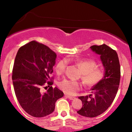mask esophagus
Instances as JSON below:
<instances>
[{
  "label": "esophagus",
  "mask_w": 132,
  "mask_h": 132,
  "mask_svg": "<svg viewBox=\"0 0 132 132\" xmlns=\"http://www.w3.org/2000/svg\"><path fill=\"white\" fill-rule=\"evenodd\" d=\"M65 96H66V97H68V99H70V100H74V99H75V97L70 96V95H65Z\"/></svg>",
  "instance_id": "esophagus-1"
}]
</instances>
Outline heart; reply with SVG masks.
Listing matches in <instances>:
<instances>
[{"label":"heart","mask_w":132,"mask_h":132,"mask_svg":"<svg viewBox=\"0 0 132 132\" xmlns=\"http://www.w3.org/2000/svg\"><path fill=\"white\" fill-rule=\"evenodd\" d=\"M76 63L82 71L81 78L87 86H96L104 79L105 73L102 69L97 67V64L94 60H79ZM66 65L67 61L66 60H61L57 63L55 68L57 75H62L64 72ZM58 86L62 90L69 95L75 94L81 87V82L79 81L67 79L60 81Z\"/></svg>","instance_id":"b5f03b06"}]
</instances>
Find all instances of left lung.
<instances>
[{
	"label": "left lung",
	"instance_id": "left-lung-1",
	"mask_svg": "<svg viewBox=\"0 0 132 132\" xmlns=\"http://www.w3.org/2000/svg\"><path fill=\"white\" fill-rule=\"evenodd\" d=\"M90 48L101 56L105 76L91 89L93 95L79 97L83 105L77 112L86 117H95L104 113L116 97L120 79V66L117 52L107 45H93Z\"/></svg>",
	"mask_w": 132,
	"mask_h": 132
}]
</instances>
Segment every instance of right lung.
Masks as SVG:
<instances>
[{"label":"right lung","instance_id":"1","mask_svg":"<svg viewBox=\"0 0 132 132\" xmlns=\"http://www.w3.org/2000/svg\"><path fill=\"white\" fill-rule=\"evenodd\" d=\"M56 56L49 47L36 41L21 46L16 53L12 70L15 93L23 109L35 117L52 113L57 100L64 95L58 88L51 86V75ZM45 86L49 88L42 93L40 89Z\"/></svg>","mask_w":132,"mask_h":132}]
</instances>
